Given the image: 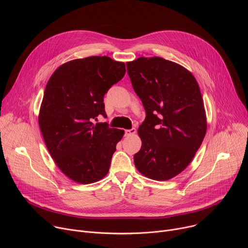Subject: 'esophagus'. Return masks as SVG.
I'll return each instance as SVG.
<instances>
[{"label": "esophagus", "instance_id": "34e87169", "mask_svg": "<svg viewBox=\"0 0 248 248\" xmlns=\"http://www.w3.org/2000/svg\"><path fill=\"white\" fill-rule=\"evenodd\" d=\"M136 133V129L134 127L130 128V129H125L124 130V135L125 136H130V135H133Z\"/></svg>", "mask_w": 248, "mask_h": 248}]
</instances>
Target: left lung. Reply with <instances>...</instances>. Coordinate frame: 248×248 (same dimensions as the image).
<instances>
[{"instance_id": "left-lung-1", "label": "left lung", "mask_w": 248, "mask_h": 248, "mask_svg": "<svg viewBox=\"0 0 248 248\" xmlns=\"http://www.w3.org/2000/svg\"><path fill=\"white\" fill-rule=\"evenodd\" d=\"M126 67L146 112L134 165L149 179L168 181L189 165L206 133L198 83L186 68L159 57H140Z\"/></svg>"}]
</instances>
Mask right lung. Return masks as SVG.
<instances>
[{
    "label": "right lung",
    "instance_id": "1",
    "mask_svg": "<svg viewBox=\"0 0 248 248\" xmlns=\"http://www.w3.org/2000/svg\"><path fill=\"white\" fill-rule=\"evenodd\" d=\"M125 74V64L104 56L67 62L50 78L39 113L45 144L60 170L76 183L87 185L108 173L124 130L108 123L104 96Z\"/></svg>",
    "mask_w": 248,
    "mask_h": 248
}]
</instances>
